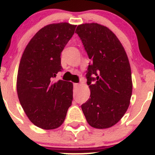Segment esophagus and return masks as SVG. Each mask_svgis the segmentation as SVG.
Listing matches in <instances>:
<instances>
[{
	"label": "esophagus",
	"instance_id": "34e87169",
	"mask_svg": "<svg viewBox=\"0 0 155 155\" xmlns=\"http://www.w3.org/2000/svg\"><path fill=\"white\" fill-rule=\"evenodd\" d=\"M79 86V83H74V84H73V87H78Z\"/></svg>",
	"mask_w": 155,
	"mask_h": 155
}]
</instances>
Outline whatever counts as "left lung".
<instances>
[{
    "label": "left lung",
    "instance_id": "left-lung-1",
    "mask_svg": "<svg viewBox=\"0 0 155 155\" xmlns=\"http://www.w3.org/2000/svg\"><path fill=\"white\" fill-rule=\"evenodd\" d=\"M91 60L86 73L90 98L81 106L87 123L98 129L115 125L124 116L132 94V77L125 50L116 36L97 23L76 30Z\"/></svg>",
    "mask_w": 155,
    "mask_h": 155
}]
</instances>
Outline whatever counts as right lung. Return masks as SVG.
I'll return each instance as SVG.
<instances>
[{
    "mask_svg": "<svg viewBox=\"0 0 155 155\" xmlns=\"http://www.w3.org/2000/svg\"><path fill=\"white\" fill-rule=\"evenodd\" d=\"M76 27L67 22L45 26L33 37L20 61L18 100L30 121L43 129L61 125L72 104V82L54 79L62 70L61 54Z\"/></svg>",
    "mask_w": 155,
    "mask_h": 155,
    "instance_id": "obj_1",
    "label": "right lung"
}]
</instances>
